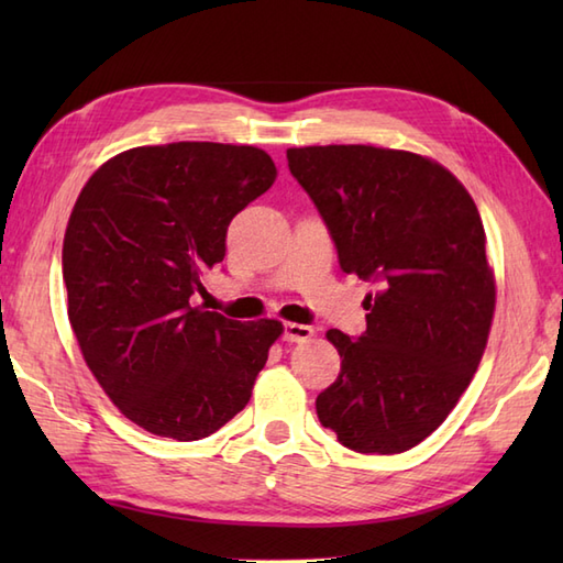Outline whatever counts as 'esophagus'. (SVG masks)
<instances>
[{
  "label": "esophagus",
  "mask_w": 563,
  "mask_h": 563,
  "mask_svg": "<svg viewBox=\"0 0 563 563\" xmlns=\"http://www.w3.org/2000/svg\"><path fill=\"white\" fill-rule=\"evenodd\" d=\"M312 336H314L312 327H305V324H285L283 327V339L290 343H305Z\"/></svg>",
  "instance_id": "34e87169"
}]
</instances>
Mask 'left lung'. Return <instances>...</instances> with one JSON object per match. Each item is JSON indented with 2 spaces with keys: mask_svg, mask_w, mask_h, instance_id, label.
I'll return each mask as SVG.
<instances>
[{
  "mask_svg": "<svg viewBox=\"0 0 563 563\" xmlns=\"http://www.w3.org/2000/svg\"><path fill=\"white\" fill-rule=\"evenodd\" d=\"M343 273L375 285L367 329L327 339L341 373L317 416L365 454L411 450L445 421L479 367L496 307L486 234L472 196L421 154L369 145L288 150Z\"/></svg>",
  "mask_w": 563,
  "mask_h": 563,
  "instance_id": "1",
  "label": "left lung"
}]
</instances>
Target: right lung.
Returning a JSON list of instances; mask_svg holds the SVG:
<instances>
[{
	"label": "right lung",
	"instance_id": "obj_1",
	"mask_svg": "<svg viewBox=\"0 0 563 563\" xmlns=\"http://www.w3.org/2000/svg\"><path fill=\"white\" fill-rule=\"evenodd\" d=\"M273 181L258 147L174 142L118 154L81 188L63 244L69 324L103 391L154 435L220 430L283 333L190 305L234 214Z\"/></svg>",
	"mask_w": 563,
	"mask_h": 563
}]
</instances>
